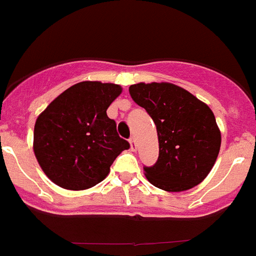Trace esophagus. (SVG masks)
<instances>
[{
	"label": "esophagus",
	"instance_id": "34e87169",
	"mask_svg": "<svg viewBox=\"0 0 256 256\" xmlns=\"http://www.w3.org/2000/svg\"><path fill=\"white\" fill-rule=\"evenodd\" d=\"M128 142H130V147H132V151H135V150H136V142H135L134 136H132V138L128 139Z\"/></svg>",
	"mask_w": 256,
	"mask_h": 256
}]
</instances>
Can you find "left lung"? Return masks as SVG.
Returning a JSON list of instances; mask_svg holds the SVG:
<instances>
[{
	"mask_svg": "<svg viewBox=\"0 0 256 256\" xmlns=\"http://www.w3.org/2000/svg\"><path fill=\"white\" fill-rule=\"evenodd\" d=\"M128 92L158 130V158L152 166H143L148 181L174 192L200 184L211 172L221 144L211 109L172 83H138Z\"/></svg>",
	"mask_w": 256,
	"mask_h": 256,
	"instance_id": "1",
	"label": "left lung"
}]
</instances>
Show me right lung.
Instances as JSON below:
<instances>
[{"instance_id":"obj_1","label":"right lung","mask_w":256,"mask_h":256,"mask_svg":"<svg viewBox=\"0 0 256 256\" xmlns=\"http://www.w3.org/2000/svg\"><path fill=\"white\" fill-rule=\"evenodd\" d=\"M118 84L80 82L56 98L38 116L34 151L49 180L68 190L102 182L130 144L117 132L106 109L121 94Z\"/></svg>"}]
</instances>
